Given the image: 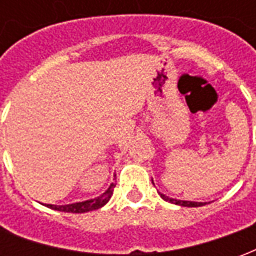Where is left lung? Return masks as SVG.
Instances as JSON below:
<instances>
[{
  "instance_id": "left-lung-1",
  "label": "left lung",
  "mask_w": 256,
  "mask_h": 256,
  "mask_svg": "<svg viewBox=\"0 0 256 256\" xmlns=\"http://www.w3.org/2000/svg\"><path fill=\"white\" fill-rule=\"evenodd\" d=\"M154 182V181H152ZM160 194V198L163 200H166V202H170L172 204H177V206H184V207H200V206H204L206 203H198V202H188V200H178V198H172L166 196V194H163V193L159 192Z\"/></svg>"
}]
</instances>
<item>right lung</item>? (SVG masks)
I'll list each match as a JSON object with an SVG mask.
<instances>
[{
	"mask_svg": "<svg viewBox=\"0 0 256 256\" xmlns=\"http://www.w3.org/2000/svg\"><path fill=\"white\" fill-rule=\"evenodd\" d=\"M115 184L112 182L106 192L90 200H84V202H78V203L72 204H64V206H56V204H45L46 207L56 211H64V212H74V214H82V212H88V211H93V210L101 208L102 206L108 203V200L111 198L112 193H114Z\"/></svg>",
	"mask_w": 256,
	"mask_h": 256,
	"instance_id": "right-lung-1",
	"label": "right lung"
}]
</instances>
